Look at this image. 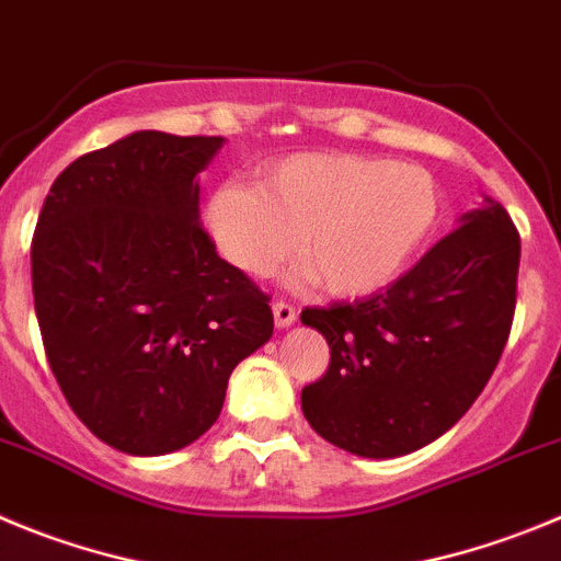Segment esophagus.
<instances>
[{"instance_id":"esophagus-1","label":"esophagus","mask_w":561,"mask_h":561,"mask_svg":"<svg viewBox=\"0 0 561 561\" xmlns=\"http://www.w3.org/2000/svg\"><path fill=\"white\" fill-rule=\"evenodd\" d=\"M274 321L279 330H285V327H290L293 321H296V307H290L287 301H276L274 305Z\"/></svg>"}]
</instances>
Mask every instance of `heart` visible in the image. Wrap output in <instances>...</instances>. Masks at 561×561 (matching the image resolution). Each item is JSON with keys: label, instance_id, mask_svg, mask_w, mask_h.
Masks as SVG:
<instances>
[{"label": "heart", "instance_id": "obj_1", "mask_svg": "<svg viewBox=\"0 0 561 561\" xmlns=\"http://www.w3.org/2000/svg\"><path fill=\"white\" fill-rule=\"evenodd\" d=\"M226 262L268 276L299 251L312 279L360 299L405 271L438 220L425 168L357 153H293L260 173V190L224 184L204 211Z\"/></svg>", "mask_w": 561, "mask_h": 561}]
</instances>
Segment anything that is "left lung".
<instances>
[{"label": "left lung", "mask_w": 561, "mask_h": 561, "mask_svg": "<svg viewBox=\"0 0 561 561\" xmlns=\"http://www.w3.org/2000/svg\"><path fill=\"white\" fill-rule=\"evenodd\" d=\"M519 234L483 195L408 274L352 305L307 307L330 368L301 391L312 431L363 458L436 442L478 400L501 360L517 299Z\"/></svg>", "instance_id": "obj_1"}]
</instances>
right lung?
<instances>
[{
  "label": "right lung",
  "instance_id": "obj_1",
  "mask_svg": "<svg viewBox=\"0 0 561 561\" xmlns=\"http://www.w3.org/2000/svg\"><path fill=\"white\" fill-rule=\"evenodd\" d=\"M224 142L136 130L72 161L35 224L49 368L80 422L128 456L204 436L237 363L274 335L268 296L201 226L198 173Z\"/></svg>",
  "mask_w": 561,
  "mask_h": 561
}]
</instances>
